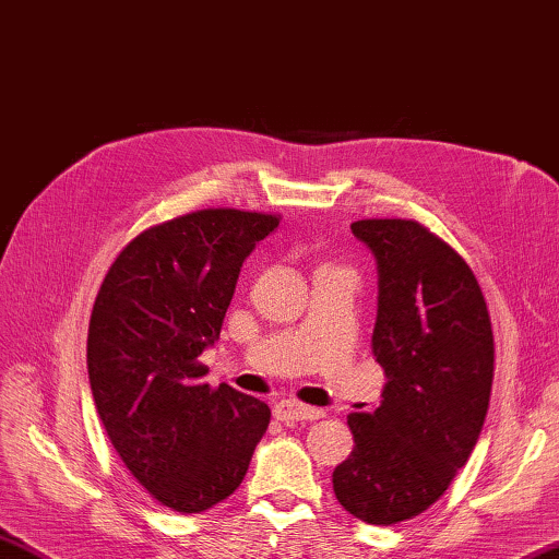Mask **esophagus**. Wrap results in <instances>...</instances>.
I'll use <instances>...</instances> for the list:
<instances>
[{"instance_id":"34e87169","label":"esophagus","mask_w":559,"mask_h":559,"mask_svg":"<svg viewBox=\"0 0 559 559\" xmlns=\"http://www.w3.org/2000/svg\"><path fill=\"white\" fill-rule=\"evenodd\" d=\"M272 415H275V419H280V423H299V419L313 423V419L323 417V409L301 405L296 401H282L275 407H272Z\"/></svg>"}]
</instances>
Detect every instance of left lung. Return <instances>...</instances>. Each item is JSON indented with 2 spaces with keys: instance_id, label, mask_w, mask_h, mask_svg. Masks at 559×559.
Masks as SVG:
<instances>
[{
  "instance_id": "8db88e82",
  "label": "left lung",
  "mask_w": 559,
  "mask_h": 559,
  "mask_svg": "<svg viewBox=\"0 0 559 559\" xmlns=\"http://www.w3.org/2000/svg\"><path fill=\"white\" fill-rule=\"evenodd\" d=\"M379 265L373 357L389 383L373 413H352L355 449L333 471L337 502L373 526L427 511L480 437L495 335L471 265L413 219H359Z\"/></svg>"
}]
</instances>
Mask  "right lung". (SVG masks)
<instances>
[{
  "mask_svg": "<svg viewBox=\"0 0 559 559\" xmlns=\"http://www.w3.org/2000/svg\"><path fill=\"white\" fill-rule=\"evenodd\" d=\"M280 214L207 207L136 234L108 267L88 321L91 393L106 435L146 492L180 514L243 483L270 407L202 381L238 272Z\"/></svg>",
  "mask_w": 559,
  "mask_h": 559,
  "instance_id": "obj_1",
  "label": "right lung"
}]
</instances>
